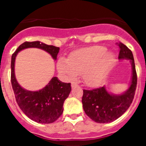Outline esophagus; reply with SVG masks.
Masks as SVG:
<instances>
[{"label": "esophagus", "instance_id": "1", "mask_svg": "<svg viewBox=\"0 0 146 146\" xmlns=\"http://www.w3.org/2000/svg\"><path fill=\"white\" fill-rule=\"evenodd\" d=\"M71 86H72V88H74V87H77V86H78V85H77V83H75V82H72V84H71Z\"/></svg>", "mask_w": 146, "mask_h": 146}]
</instances>
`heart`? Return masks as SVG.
<instances>
[{"label": "heart", "mask_w": 146, "mask_h": 146, "mask_svg": "<svg viewBox=\"0 0 146 146\" xmlns=\"http://www.w3.org/2000/svg\"><path fill=\"white\" fill-rule=\"evenodd\" d=\"M105 47L95 45L78 50L66 58L60 57L57 68L67 79H74L82 73V79L88 86L101 83L115 61V56L107 52Z\"/></svg>", "instance_id": "obj_1"}]
</instances>
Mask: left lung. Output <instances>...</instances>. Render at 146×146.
<instances>
[{
    "label": "left lung",
    "instance_id": "8db88e82",
    "mask_svg": "<svg viewBox=\"0 0 146 146\" xmlns=\"http://www.w3.org/2000/svg\"><path fill=\"white\" fill-rule=\"evenodd\" d=\"M118 45L120 48L118 59H128L131 62V83L128 90L122 94H110L104 86L92 90H83V110L88 116L96 123H110L116 120L128 110L135 96L137 78L133 54L121 42Z\"/></svg>",
    "mask_w": 146,
    "mask_h": 146
}]
</instances>
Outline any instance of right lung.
Returning a JSON list of instances; mask_svg holds the SVG:
<instances>
[{
	"instance_id": "add662e5",
	"label": "right lung",
	"mask_w": 146,
	"mask_h": 146,
	"mask_svg": "<svg viewBox=\"0 0 146 146\" xmlns=\"http://www.w3.org/2000/svg\"><path fill=\"white\" fill-rule=\"evenodd\" d=\"M39 48L57 59L60 48L38 41L25 42L19 46L11 56V82L17 104L30 119L40 123H53L63 113L64 102L71 92L70 83L63 82L57 77H52L48 84L38 91L25 90L19 85L15 74V58L17 53L26 48Z\"/></svg>"
}]
</instances>
